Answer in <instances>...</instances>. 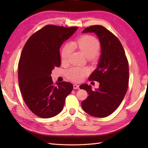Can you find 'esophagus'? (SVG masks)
Returning a JSON list of instances; mask_svg holds the SVG:
<instances>
[{
    "instance_id": "esophagus-1",
    "label": "esophagus",
    "mask_w": 148,
    "mask_h": 148,
    "mask_svg": "<svg viewBox=\"0 0 148 148\" xmlns=\"http://www.w3.org/2000/svg\"><path fill=\"white\" fill-rule=\"evenodd\" d=\"M79 85H78V84H73V89H79Z\"/></svg>"
}]
</instances>
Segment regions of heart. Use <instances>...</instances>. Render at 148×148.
I'll return each instance as SVG.
<instances>
[{"instance_id": "b5f03b06", "label": "heart", "mask_w": 148, "mask_h": 148, "mask_svg": "<svg viewBox=\"0 0 148 148\" xmlns=\"http://www.w3.org/2000/svg\"><path fill=\"white\" fill-rule=\"evenodd\" d=\"M77 47L86 57L94 59L96 53L101 48L99 41L93 36L83 35L76 42ZM73 51V46L71 43H66L62 47L61 51V59L62 62H68ZM88 73L86 69L72 67L65 71V76L70 81L80 82L83 80Z\"/></svg>"}]
</instances>
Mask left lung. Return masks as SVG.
<instances>
[{
  "label": "left lung",
  "instance_id": "8db88e82",
  "mask_svg": "<svg viewBox=\"0 0 148 148\" xmlns=\"http://www.w3.org/2000/svg\"><path fill=\"white\" fill-rule=\"evenodd\" d=\"M95 33L99 38L101 56L97 68L89 77V81L99 83L92 91L91 86L82 84L89 96L82 102L86 112L93 117L104 118L117 109L127 91L129 81L128 62L119 39L101 25H92L83 33Z\"/></svg>",
  "mask_w": 148,
  "mask_h": 148
}]
</instances>
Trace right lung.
Here are the masks:
<instances>
[{
    "instance_id": "right-lung-1",
    "label": "right lung",
    "mask_w": 148,
    "mask_h": 148,
    "mask_svg": "<svg viewBox=\"0 0 148 148\" xmlns=\"http://www.w3.org/2000/svg\"><path fill=\"white\" fill-rule=\"evenodd\" d=\"M77 29L46 25L31 36L21 51L18 72L20 91L29 110L39 117L59 114L72 91V84H54L51 75L56 66H60L61 45Z\"/></svg>"
}]
</instances>
